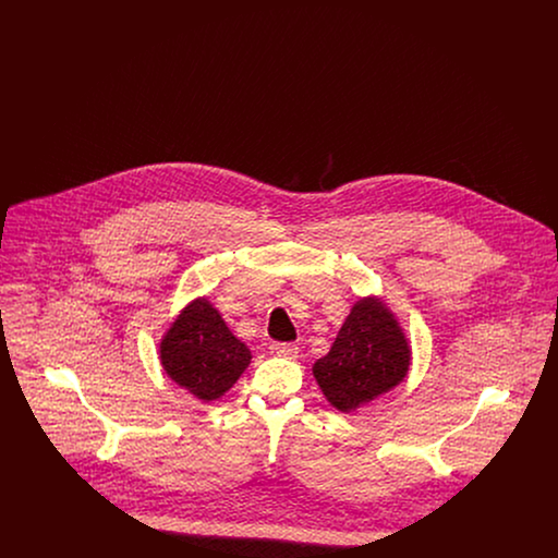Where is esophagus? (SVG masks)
<instances>
[{
  "label": "esophagus",
  "instance_id": "34e87169",
  "mask_svg": "<svg viewBox=\"0 0 558 558\" xmlns=\"http://www.w3.org/2000/svg\"><path fill=\"white\" fill-rule=\"evenodd\" d=\"M269 349H271V353L282 355V357H296V353H299V347L294 343H271Z\"/></svg>",
  "mask_w": 558,
  "mask_h": 558
}]
</instances>
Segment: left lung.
Instances as JSON below:
<instances>
[{
	"label": "left lung",
	"mask_w": 558,
	"mask_h": 558,
	"mask_svg": "<svg viewBox=\"0 0 558 558\" xmlns=\"http://www.w3.org/2000/svg\"><path fill=\"white\" fill-rule=\"evenodd\" d=\"M410 345L398 318L376 299H360L330 351L314 364L322 393L341 412L385 396L405 378Z\"/></svg>",
	"instance_id": "obj_1"
}]
</instances>
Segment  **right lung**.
I'll list each match as a JSON object with an SVG mask.
<instances>
[{
    "instance_id": "obj_1",
    "label": "right lung",
    "mask_w": 558,
    "mask_h": 558,
    "mask_svg": "<svg viewBox=\"0 0 558 558\" xmlns=\"http://www.w3.org/2000/svg\"><path fill=\"white\" fill-rule=\"evenodd\" d=\"M167 376L201 401L219 399L251 364V351L201 296L187 303L160 341Z\"/></svg>"
}]
</instances>
